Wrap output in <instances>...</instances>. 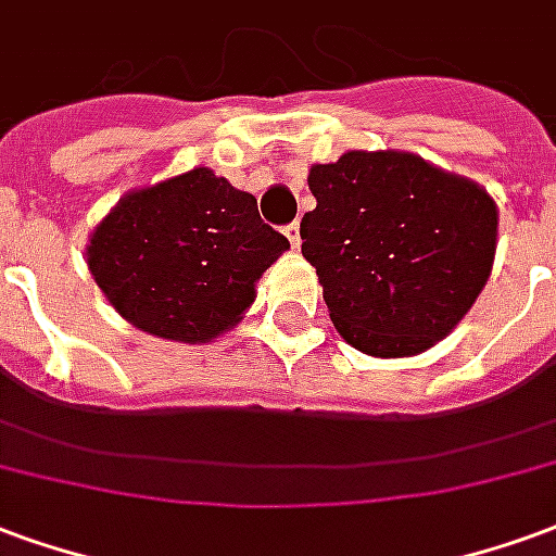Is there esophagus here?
I'll use <instances>...</instances> for the list:
<instances>
[{"instance_id": "esophagus-1", "label": "esophagus", "mask_w": 556, "mask_h": 556, "mask_svg": "<svg viewBox=\"0 0 556 556\" xmlns=\"http://www.w3.org/2000/svg\"><path fill=\"white\" fill-rule=\"evenodd\" d=\"M283 233H287V239H290V245H293V249H299V245H302V237H299V222L287 225V228H283Z\"/></svg>"}]
</instances>
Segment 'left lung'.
<instances>
[{
    "mask_svg": "<svg viewBox=\"0 0 556 556\" xmlns=\"http://www.w3.org/2000/svg\"><path fill=\"white\" fill-rule=\"evenodd\" d=\"M307 186L302 254L343 340L406 358L447 338L492 273V194L403 150H350L311 165Z\"/></svg>",
    "mask_w": 556,
    "mask_h": 556,
    "instance_id": "8db88e82",
    "label": "left lung"
}]
</instances>
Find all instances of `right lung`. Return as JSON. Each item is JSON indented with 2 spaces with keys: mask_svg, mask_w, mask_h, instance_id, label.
I'll list each match as a JSON object with an SVG mask.
<instances>
[{
  "mask_svg": "<svg viewBox=\"0 0 556 556\" xmlns=\"http://www.w3.org/2000/svg\"><path fill=\"white\" fill-rule=\"evenodd\" d=\"M290 242L210 168L127 192L91 233L88 269L109 305L148 334L206 343L237 326L254 283Z\"/></svg>",
  "mask_w": 556,
  "mask_h": 556,
  "instance_id": "obj_1",
  "label": "right lung"
}]
</instances>
